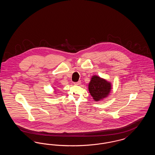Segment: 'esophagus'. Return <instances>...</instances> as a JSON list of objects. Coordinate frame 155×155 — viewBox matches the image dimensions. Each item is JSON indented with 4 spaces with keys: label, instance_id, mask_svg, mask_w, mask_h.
I'll return each mask as SVG.
<instances>
[{
    "label": "esophagus",
    "instance_id": "1",
    "mask_svg": "<svg viewBox=\"0 0 155 155\" xmlns=\"http://www.w3.org/2000/svg\"><path fill=\"white\" fill-rule=\"evenodd\" d=\"M80 84H81V81H78L77 82H74V85H78Z\"/></svg>",
    "mask_w": 155,
    "mask_h": 155
}]
</instances>
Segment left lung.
Returning a JSON list of instances; mask_svg holds the SVG:
<instances>
[{
	"label": "left lung",
	"instance_id": "1",
	"mask_svg": "<svg viewBox=\"0 0 155 155\" xmlns=\"http://www.w3.org/2000/svg\"><path fill=\"white\" fill-rule=\"evenodd\" d=\"M89 91L93 99L101 101L109 95L111 85V83L96 75L92 76L88 85Z\"/></svg>",
	"mask_w": 155,
	"mask_h": 155
}]
</instances>
